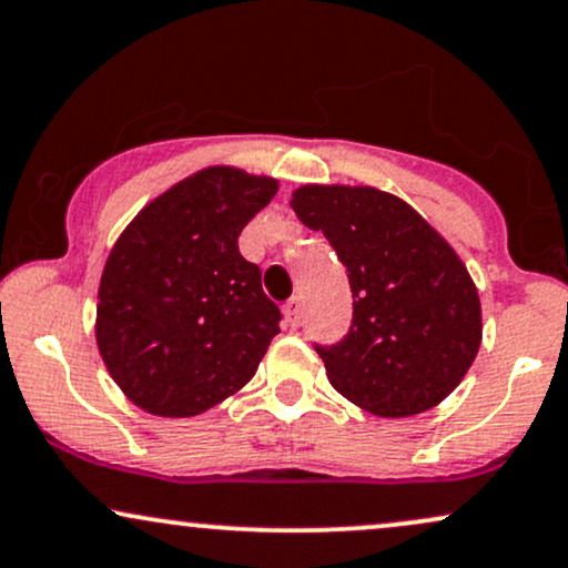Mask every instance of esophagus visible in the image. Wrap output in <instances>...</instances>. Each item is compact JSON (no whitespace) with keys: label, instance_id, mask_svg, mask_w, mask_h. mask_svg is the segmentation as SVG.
<instances>
[{"label":"esophagus","instance_id":"1","mask_svg":"<svg viewBox=\"0 0 568 568\" xmlns=\"http://www.w3.org/2000/svg\"><path fill=\"white\" fill-rule=\"evenodd\" d=\"M283 314H285V322H288V327H298L301 325V301L291 298L288 304L283 306Z\"/></svg>","mask_w":568,"mask_h":568}]
</instances>
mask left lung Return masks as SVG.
Segmentation results:
<instances>
[{
  "mask_svg": "<svg viewBox=\"0 0 568 568\" xmlns=\"http://www.w3.org/2000/svg\"><path fill=\"white\" fill-rule=\"evenodd\" d=\"M291 206L348 270L354 325L320 348L329 385L364 412L404 419L456 390L483 343L469 270L429 222L372 185L306 183Z\"/></svg>",
  "mask_w": 568,
  "mask_h": 568,
  "instance_id": "left-lung-1",
  "label": "left lung"
}]
</instances>
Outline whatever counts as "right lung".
<instances>
[{"instance_id": "add662e5", "label": "right lung", "mask_w": 568, "mask_h": 568, "mask_svg": "<svg viewBox=\"0 0 568 568\" xmlns=\"http://www.w3.org/2000/svg\"><path fill=\"white\" fill-rule=\"evenodd\" d=\"M277 185L212 164L149 201L114 241L93 329L110 377L146 414L210 412L254 377L280 333L262 272L239 251Z\"/></svg>"}]
</instances>
